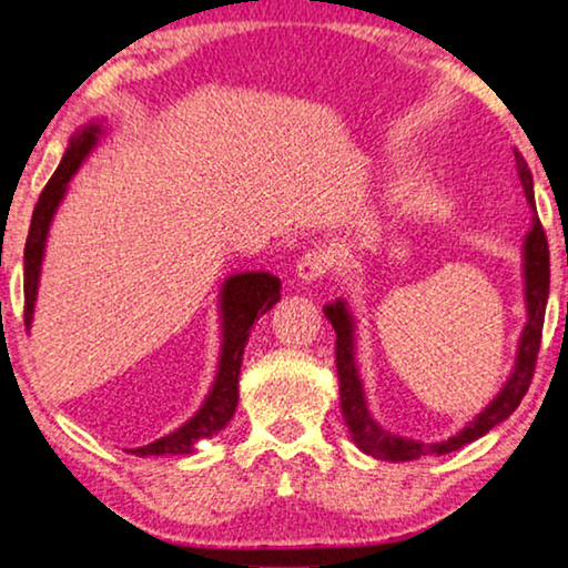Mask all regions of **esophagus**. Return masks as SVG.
I'll list each match as a JSON object with an SVG mask.
<instances>
[{
  "label": "esophagus",
  "instance_id": "esophagus-1",
  "mask_svg": "<svg viewBox=\"0 0 568 568\" xmlns=\"http://www.w3.org/2000/svg\"><path fill=\"white\" fill-rule=\"evenodd\" d=\"M327 270H329V256L324 252H306L296 264L301 283H316V280L327 275Z\"/></svg>",
  "mask_w": 568,
  "mask_h": 568
}]
</instances>
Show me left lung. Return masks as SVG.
<instances>
[{"label": "left lung", "instance_id": "left-lung-1", "mask_svg": "<svg viewBox=\"0 0 568 568\" xmlns=\"http://www.w3.org/2000/svg\"><path fill=\"white\" fill-rule=\"evenodd\" d=\"M517 158V173L521 186H525L527 202L535 210V194H532V173L527 169V161L521 153L514 150ZM548 288H550V256H548V239L538 217H532V229L525 239V301H527V324L521 329L517 363L509 382L498 392L486 410L478 418L467 423L457 436L447 438L438 444H423L413 442V438L395 436L384 430L379 423L372 418L366 407V397H363V384L358 379V368H355V343H353V316L347 312L345 301H335V304L324 306V316L335 327V363L339 376V405H343V418L351 430L355 447L376 459H389V463H410V459H420L426 455H449V452L463 449L465 444L475 442L490 428L509 418L517 410L521 397L530 389L535 363H538L540 337H542V322H546V304H548Z\"/></svg>", "mask_w": 568, "mask_h": 568}]
</instances>
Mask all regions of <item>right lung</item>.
<instances>
[{"label": "right lung", "instance_id": "obj_1", "mask_svg": "<svg viewBox=\"0 0 568 568\" xmlns=\"http://www.w3.org/2000/svg\"><path fill=\"white\" fill-rule=\"evenodd\" d=\"M103 130L101 124H88L85 130L74 132L70 140V148L54 171V176L49 179V184L43 186L41 196H38V205L33 210V221H30L28 241H26V329H30L33 322V306H36V293H38V277H41V262H43V248H47V236L51 229V217H54L59 202L64 200L67 184L78 173L80 163L85 161V155L95 148L98 138ZM280 301V280L270 272H239L231 275L221 288V320H223V347H221V361H217V376L213 389L200 410L194 413V418H189L184 426L173 430V434L158 438V442L148 444V447L130 449L138 457L150 455H189L194 452V444L200 438L215 436L217 430L229 426L239 405V374H241V361H244V347L246 339L252 335V324L260 320L262 314H267L272 306Z\"/></svg>", "mask_w": 568, "mask_h": 568}]
</instances>
